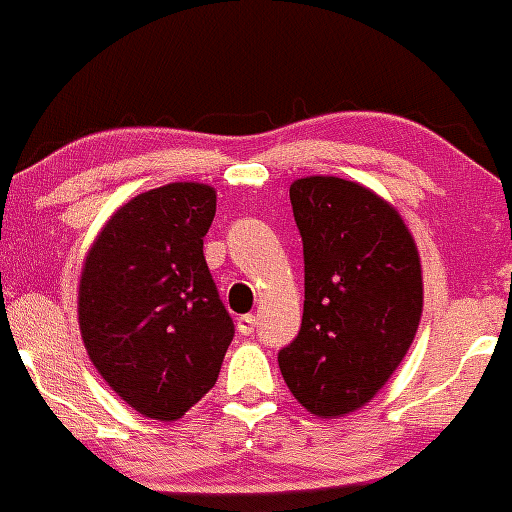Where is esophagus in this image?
Here are the masks:
<instances>
[{
	"label": "esophagus",
	"instance_id": "34e87169",
	"mask_svg": "<svg viewBox=\"0 0 512 512\" xmlns=\"http://www.w3.org/2000/svg\"><path fill=\"white\" fill-rule=\"evenodd\" d=\"M255 325H257V317H255V315H240L238 322H236L238 332L245 334V337L255 332Z\"/></svg>",
	"mask_w": 512,
	"mask_h": 512
}]
</instances>
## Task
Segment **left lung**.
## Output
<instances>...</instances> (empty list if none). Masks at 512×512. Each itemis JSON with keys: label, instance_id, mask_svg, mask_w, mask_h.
<instances>
[{"label": "left lung", "instance_id": "left-lung-1", "mask_svg": "<svg viewBox=\"0 0 512 512\" xmlns=\"http://www.w3.org/2000/svg\"><path fill=\"white\" fill-rule=\"evenodd\" d=\"M289 195L305 303L279 368L310 414L339 419L378 395L414 342L424 310L419 248L402 214L361 182L308 175Z\"/></svg>", "mask_w": 512, "mask_h": 512}]
</instances>
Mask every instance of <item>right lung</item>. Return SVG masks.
<instances>
[{
  "mask_svg": "<svg viewBox=\"0 0 512 512\" xmlns=\"http://www.w3.org/2000/svg\"><path fill=\"white\" fill-rule=\"evenodd\" d=\"M214 214L207 182L146 190L113 211L81 267L88 358L146 419H182L214 387L233 339L202 250Z\"/></svg>",
  "mask_w": 512,
  "mask_h": 512,
  "instance_id": "add662e5",
  "label": "right lung"
}]
</instances>
